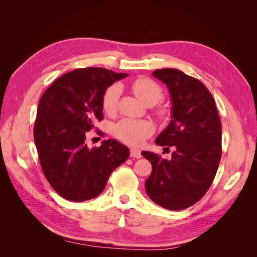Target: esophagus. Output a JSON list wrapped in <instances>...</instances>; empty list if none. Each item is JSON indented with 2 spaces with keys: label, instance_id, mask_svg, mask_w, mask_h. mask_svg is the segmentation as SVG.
<instances>
[{
  "label": "esophagus",
  "instance_id": "1",
  "mask_svg": "<svg viewBox=\"0 0 257 257\" xmlns=\"http://www.w3.org/2000/svg\"><path fill=\"white\" fill-rule=\"evenodd\" d=\"M131 157L141 159L142 158V151L139 149H135V148H132L131 149Z\"/></svg>",
  "mask_w": 257,
  "mask_h": 257
}]
</instances>
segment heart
Returning <instances> with one entry per match:
<instances>
[{"label": "heart", "mask_w": 257, "mask_h": 257, "mask_svg": "<svg viewBox=\"0 0 257 257\" xmlns=\"http://www.w3.org/2000/svg\"><path fill=\"white\" fill-rule=\"evenodd\" d=\"M131 88L135 93V95L146 105L153 106L159 103L163 96V91L160 85L152 79L145 78V77L132 82ZM120 93V88L116 84L110 85L105 91L102 99L103 109L105 112L110 114L115 111ZM113 132L115 137L120 139L121 142L131 146H139L153 134L154 127L149 121L122 119L115 124Z\"/></svg>", "instance_id": "1"}]
</instances>
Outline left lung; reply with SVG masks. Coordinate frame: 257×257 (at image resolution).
Returning <instances> with one entry per match:
<instances>
[{"instance_id": "left-lung-1", "label": "left lung", "mask_w": 257, "mask_h": 257, "mask_svg": "<svg viewBox=\"0 0 257 257\" xmlns=\"http://www.w3.org/2000/svg\"><path fill=\"white\" fill-rule=\"evenodd\" d=\"M152 75L167 85L172 100V120L155 144L175 151L170 160L142 152L152 164L146 192L163 208L182 210L196 204L215 177L222 153L220 116L211 93L198 79L175 68Z\"/></svg>"}]
</instances>
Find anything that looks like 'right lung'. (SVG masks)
<instances>
[{"instance_id":"add662e5","label":"right lung","mask_w":257,"mask_h":257,"mask_svg":"<svg viewBox=\"0 0 257 257\" xmlns=\"http://www.w3.org/2000/svg\"><path fill=\"white\" fill-rule=\"evenodd\" d=\"M127 74L102 67L77 68L45 91L37 108L34 142L45 177L60 196L71 201L95 198L110 174L130 157L114 139L89 149L87 132L103 119L108 87Z\"/></svg>"}]
</instances>
